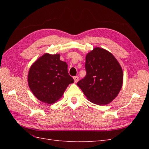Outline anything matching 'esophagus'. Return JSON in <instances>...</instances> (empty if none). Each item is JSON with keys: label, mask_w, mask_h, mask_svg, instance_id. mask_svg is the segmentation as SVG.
Listing matches in <instances>:
<instances>
[{"label": "esophagus", "mask_w": 149, "mask_h": 149, "mask_svg": "<svg viewBox=\"0 0 149 149\" xmlns=\"http://www.w3.org/2000/svg\"><path fill=\"white\" fill-rule=\"evenodd\" d=\"M73 79L74 80V82L75 83H77L78 81H79V77L78 76H74L73 77Z\"/></svg>", "instance_id": "1"}]
</instances>
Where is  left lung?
<instances>
[{"instance_id": "left-lung-1", "label": "left lung", "mask_w": 149, "mask_h": 149, "mask_svg": "<svg viewBox=\"0 0 149 149\" xmlns=\"http://www.w3.org/2000/svg\"><path fill=\"white\" fill-rule=\"evenodd\" d=\"M86 74L77 85L88 100L106 105L118 95L123 83V71L118 61L106 49L96 47L86 56Z\"/></svg>"}]
</instances>
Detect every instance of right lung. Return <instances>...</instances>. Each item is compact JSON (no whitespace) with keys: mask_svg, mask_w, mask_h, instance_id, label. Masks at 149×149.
<instances>
[{"mask_svg":"<svg viewBox=\"0 0 149 149\" xmlns=\"http://www.w3.org/2000/svg\"><path fill=\"white\" fill-rule=\"evenodd\" d=\"M60 58V54H44L29 71L28 84L31 92L38 100L49 104L59 100L68 86L74 83L68 72V65Z\"/></svg>","mask_w":149,"mask_h":149,"instance_id":"right-lung-1","label":"right lung"}]
</instances>
